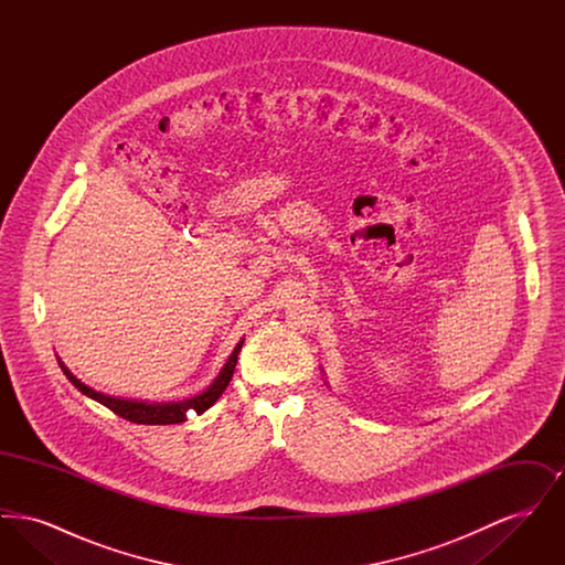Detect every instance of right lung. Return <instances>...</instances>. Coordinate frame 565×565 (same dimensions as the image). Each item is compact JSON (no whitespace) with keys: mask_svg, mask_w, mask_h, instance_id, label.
<instances>
[{"mask_svg":"<svg viewBox=\"0 0 565 565\" xmlns=\"http://www.w3.org/2000/svg\"><path fill=\"white\" fill-rule=\"evenodd\" d=\"M243 341H239V345L235 348V351L231 353L228 362L224 364L222 373L215 376L214 383L199 396L190 398V401H182V403H167V404H148L137 403V401H122V398H114V396H106L102 392H95L93 387L84 385L81 379L72 375L63 362L61 369L65 376L81 390L84 396L97 401V403L108 406L109 411H114L116 415H120L122 419H129L134 424H143V426H169V424H182L189 419L190 413H196L201 415L203 411H207L212 404L222 396V392L226 390V385L231 383L233 373H235V366H237V355L242 351Z\"/></svg>","mask_w":565,"mask_h":565,"instance_id":"1","label":"right lung"}]
</instances>
